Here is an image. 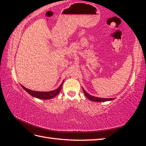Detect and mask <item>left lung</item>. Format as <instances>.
Wrapping results in <instances>:
<instances>
[{
	"label": "left lung",
	"mask_w": 146,
	"mask_h": 146,
	"mask_svg": "<svg viewBox=\"0 0 146 146\" xmlns=\"http://www.w3.org/2000/svg\"><path fill=\"white\" fill-rule=\"evenodd\" d=\"M83 91L84 92V94L85 96L87 97L90 100H92L93 102H107V101H110V100H112L114 99L113 98H99V97H94V96H92L90 95H89L87 92H86L84 89L83 88Z\"/></svg>",
	"instance_id": "8db88e82"
}]
</instances>
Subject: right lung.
<instances>
[{"label": "right lung", "mask_w": 146, "mask_h": 146, "mask_svg": "<svg viewBox=\"0 0 146 146\" xmlns=\"http://www.w3.org/2000/svg\"><path fill=\"white\" fill-rule=\"evenodd\" d=\"M64 82V80L62 82L61 84L59 87L54 90L50 91V92H37V91H33L31 90H29L26 87H24V86L22 85L21 86L24 88V90H26L29 94L32 96L33 97H35L39 99H42V100H48V99H51L52 98L55 97L61 91V89L62 87V85H63V83Z\"/></svg>", "instance_id": "obj_1"}]
</instances>
